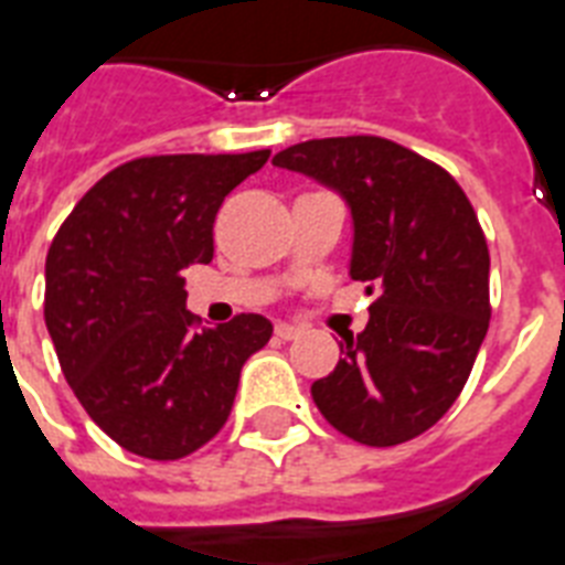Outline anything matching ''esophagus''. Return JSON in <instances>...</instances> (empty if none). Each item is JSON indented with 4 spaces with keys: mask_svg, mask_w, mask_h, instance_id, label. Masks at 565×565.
Instances as JSON below:
<instances>
[{
    "mask_svg": "<svg viewBox=\"0 0 565 565\" xmlns=\"http://www.w3.org/2000/svg\"><path fill=\"white\" fill-rule=\"evenodd\" d=\"M300 327H295V323H277V335L279 339H286V342H291V339H297L300 335Z\"/></svg>",
    "mask_w": 565,
    "mask_h": 565,
    "instance_id": "1",
    "label": "esophagus"
}]
</instances>
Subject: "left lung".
Instances as JSON below:
<instances>
[{
  "label": "left lung",
  "mask_w": 565,
  "mask_h": 565,
  "mask_svg": "<svg viewBox=\"0 0 565 565\" xmlns=\"http://www.w3.org/2000/svg\"><path fill=\"white\" fill-rule=\"evenodd\" d=\"M274 164L344 196L351 277L374 295L360 335L312 383L321 415L348 439L388 448L430 430L478 360L489 330V247L448 170L377 135L318 138Z\"/></svg>",
  "instance_id": "1"
}]
</instances>
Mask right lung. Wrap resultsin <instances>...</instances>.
I'll use <instances>...</instances> for the list:
<instances>
[{
	"label": "right lung",
	"mask_w": 565,
	"mask_h": 565,
	"mask_svg": "<svg viewBox=\"0 0 565 565\" xmlns=\"http://www.w3.org/2000/svg\"><path fill=\"white\" fill-rule=\"evenodd\" d=\"M147 156L105 173L61 223L46 253L43 318L85 413L120 448L182 460L221 430L244 362L274 323L235 315L194 330L188 265H209L223 196L268 161Z\"/></svg>",
	"instance_id": "right-lung-1"
}]
</instances>
